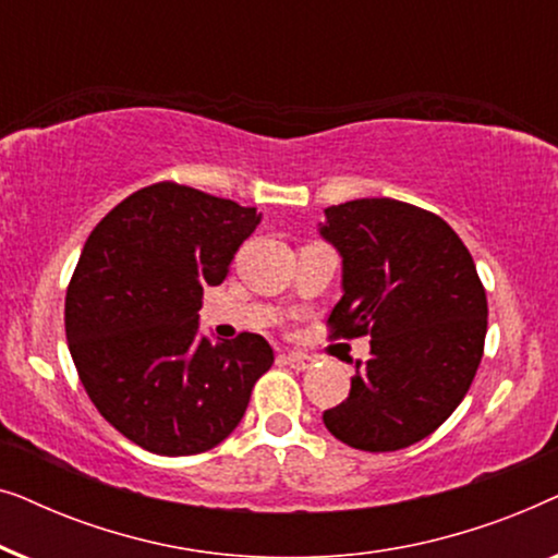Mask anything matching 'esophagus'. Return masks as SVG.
<instances>
[{"label": "esophagus", "mask_w": 558, "mask_h": 558, "mask_svg": "<svg viewBox=\"0 0 558 558\" xmlns=\"http://www.w3.org/2000/svg\"><path fill=\"white\" fill-rule=\"evenodd\" d=\"M284 361H287V365H292L294 371H310L312 365H315V361L304 353H287Z\"/></svg>", "instance_id": "esophagus-1"}]
</instances>
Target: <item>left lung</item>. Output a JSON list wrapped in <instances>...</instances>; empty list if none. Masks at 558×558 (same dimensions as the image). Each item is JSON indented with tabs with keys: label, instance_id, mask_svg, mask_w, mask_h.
Instances as JSON below:
<instances>
[{
	"label": "left lung",
	"instance_id": "8db88e82",
	"mask_svg": "<svg viewBox=\"0 0 558 558\" xmlns=\"http://www.w3.org/2000/svg\"><path fill=\"white\" fill-rule=\"evenodd\" d=\"M317 231L342 258L335 335H371L350 396L323 414L327 432L365 452L416 445L460 407L483 357L475 262L439 216L391 197L330 205Z\"/></svg>",
	"mask_w": 558,
	"mask_h": 558
}]
</instances>
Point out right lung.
Segmentation results:
<instances>
[{
    "mask_svg": "<svg viewBox=\"0 0 558 558\" xmlns=\"http://www.w3.org/2000/svg\"><path fill=\"white\" fill-rule=\"evenodd\" d=\"M262 213L157 182L121 201L81 251L65 294V335L101 416L155 454L220 445L274 363L262 335L201 332L203 287L226 279Z\"/></svg>",
    "mask_w": 558,
    "mask_h": 558,
    "instance_id": "obj_1",
    "label": "right lung"
}]
</instances>
